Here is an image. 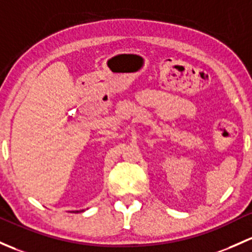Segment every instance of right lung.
I'll return each instance as SVG.
<instances>
[{
	"mask_svg": "<svg viewBox=\"0 0 252 252\" xmlns=\"http://www.w3.org/2000/svg\"><path fill=\"white\" fill-rule=\"evenodd\" d=\"M81 211H83V210H81ZM71 213H79V211H71Z\"/></svg>",
	"mask_w": 252,
	"mask_h": 252,
	"instance_id": "1",
	"label": "right lung"
}]
</instances>
